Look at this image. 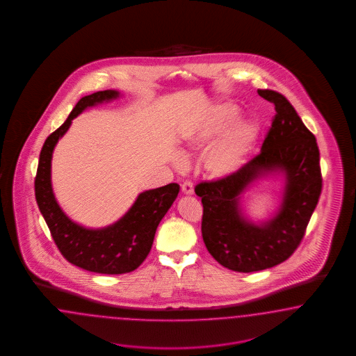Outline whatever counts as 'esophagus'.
<instances>
[{"label":"esophagus","mask_w":356,"mask_h":356,"mask_svg":"<svg viewBox=\"0 0 356 356\" xmlns=\"http://www.w3.org/2000/svg\"><path fill=\"white\" fill-rule=\"evenodd\" d=\"M181 191H183V193L186 194V195H192V194L194 193L193 184L191 183V181H185V183L181 185Z\"/></svg>","instance_id":"esophagus-1"}]
</instances>
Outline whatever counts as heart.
I'll use <instances>...</instances> for the list:
<instances>
[{
  "mask_svg": "<svg viewBox=\"0 0 356 356\" xmlns=\"http://www.w3.org/2000/svg\"><path fill=\"white\" fill-rule=\"evenodd\" d=\"M232 104L207 108L186 124L181 131L184 146L189 150H205L204 170L211 179H226L236 173L248 161L259 142V124L238 119Z\"/></svg>",
  "mask_w": 356,
  "mask_h": 356,
  "instance_id": "obj_1",
  "label": "heart"
}]
</instances>
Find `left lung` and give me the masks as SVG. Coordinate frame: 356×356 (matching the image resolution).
Here are the masks:
<instances>
[{"label":"left lung","mask_w":356,"mask_h":356,"mask_svg":"<svg viewBox=\"0 0 356 356\" xmlns=\"http://www.w3.org/2000/svg\"><path fill=\"white\" fill-rule=\"evenodd\" d=\"M257 92L277 112L261 152L232 176L194 188L204 206L201 229L206 248L222 266L238 273L269 269L291 256L323 188L314 136L282 94ZM280 172L285 180L280 209L264 222H252L239 205L242 194L257 179Z\"/></svg>","instance_id":"obj_1"}]
</instances>
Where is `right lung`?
Returning <instances> with one entry per match:
<instances>
[{"instance_id":"obj_1","label":"right lung","mask_w":356,"mask_h":356,"mask_svg":"<svg viewBox=\"0 0 356 356\" xmlns=\"http://www.w3.org/2000/svg\"><path fill=\"white\" fill-rule=\"evenodd\" d=\"M120 97L116 90L83 97L64 124L45 140L35 177V197L57 248L70 264L99 274H125L137 269L150 253L156 228L180 192L179 184L138 194L118 222L103 228H87L72 220L58 205L51 180L54 146L86 108Z\"/></svg>"}]
</instances>
